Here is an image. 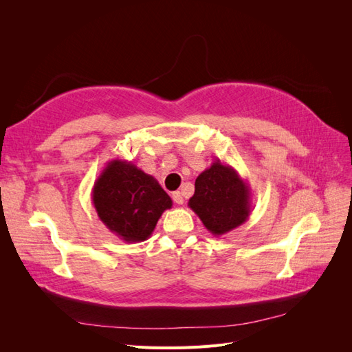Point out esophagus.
Instances as JSON below:
<instances>
[{"label": "esophagus", "instance_id": "1", "mask_svg": "<svg viewBox=\"0 0 352 352\" xmlns=\"http://www.w3.org/2000/svg\"><path fill=\"white\" fill-rule=\"evenodd\" d=\"M173 201L176 202V204H179V206H182L184 204V195H182V192H179V190H176V192H173Z\"/></svg>", "mask_w": 352, "mask_h": 352}]
</instances>
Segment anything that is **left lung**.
Wrapping results in <instances>:
<instances>
[{"label":"left lung","mask_w":352,"mask_h":352,"mask_svg":"<svg viewBox=\"0 0 352 352\" xmlns=\"http://www.w3.org/2000/svg\"><path fill=\"white\" fill-rule=\"evenodd\" d=\"M188 207L211 235L221 236L248 220L251 189L235 168L217 160L197 177Z\"/></svg>","instance_id":"1"}]
</instances>
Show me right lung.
<instances>
[{
    "mask_svg": "<svg viewBox=\"0 0 352 352\" xmlns=\"http://www.w3.org/2000/svg\"><path fill=\"white\" fill-rule=\"evenodd\" d=\"M95 211L117 238L142 242L151 236L158 219L172 208L173 201L157 179L132 162L111 160L92 188Z\"/></svg>",
    "mask_w": 352,
    "mask_h": 352,
    "instance_id": "obj_1",
    "label": "right lung"
}]
</instances>
